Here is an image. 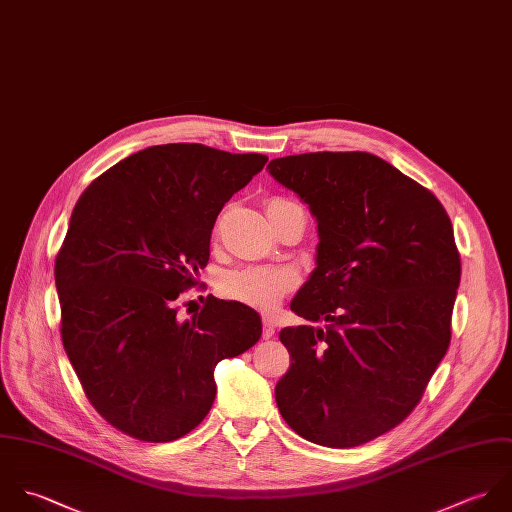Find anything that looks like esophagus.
<instances>
[{
	"instance_id": "esophagus-1",
	"label": "esophagus",
	"mask_w": 512,
	"mask_h": 512,
	"mask_svg": "<svg viewBox=\"0 0 512 512\" xmlns=\"http://www.w3.org/2000/svg\"><path fill=\"white\" fill-rule=\"evenodd\" d=\"M273 336H275V320H273V316L265 314V316H263V338L269 340V338H273Z\"/></svg>"
}]
</instances>
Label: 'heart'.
Wrapping results in <instances>:
<instances>
[{"mask_svg":"<svg viewBox=\"0 0 512 512\" xmlns=\"http://www.w3.org/2000/svg\"><path fill=\"white\" fill-rule=\"evenodd\" d=\"M289 200H271L269 207ZM297 277L291 269L273 265H247L233 269L223 277V289L229 297L251 307H275L295 285Z\"/></svg>","mask_w":512,"mask_h":512,"instance_id":"b5f03b06","label":"heart"}]
</instances>
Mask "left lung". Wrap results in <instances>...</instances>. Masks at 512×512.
<instances>
[{
  "label": "left lung",
  "instance_id": "obj_1",
  "mask_svg": "<svg viewBox=\"0 0 512 512\" xmlns=\"http://www.w3.org/2000/svg\"><path fill=\"white\" fill-rule=\"evenodd\" d=\"M269 174L316 219V267L291 303L308 322L281 342L285 421L324 447H356L402 423L451 340L461 259L439 200L368 152L275 158Z\"/></svg>",
  "mask_w": 512,
  "mask_h": 512
}]
</instances>
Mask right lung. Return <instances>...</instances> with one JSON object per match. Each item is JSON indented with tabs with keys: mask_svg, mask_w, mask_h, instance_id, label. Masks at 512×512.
Masks as SVG:
<instances>
[{
	"mask_svg": "<svg viewBox=\"0 0 512 512\" xmlns=\"http://www.w3.org/2000/svg\"><path fill=\"white\" fill-rule=\"evenodd\" d=\"M204 144L140 150L75 205L55 261L65 352L95 409L150 443L190 433L215 400L213 370L261 338V316L207 299L180 320L176 299L209 259L221 207L267 164Z\"/></svg>",
	"mask_w": 512,
	"mask_h": 512,
	"instance_id": "right-lung-1",
	"label": "right lung"
}]
</instances>
